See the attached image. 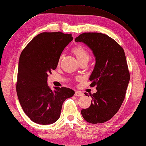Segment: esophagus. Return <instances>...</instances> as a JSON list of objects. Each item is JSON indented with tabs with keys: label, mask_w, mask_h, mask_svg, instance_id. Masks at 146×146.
I'll return each instance as SVG.
<instances>
[{
	"label": "esophagus",
	"mask_w": 146,
	"mask_h": 146,
	"mask_svg": "<svg viewBox=\"0 0 146 146\" xmlns=\"http://www.w3.org/2000/svg\"><path fill=\"white\" fill-rule=\"evenodd\" d=\"M74 95L75 96H83V93L82 92H81L80 91H75Z\"/></svg>",
	"instance_id": "obj_1"
}]
</instances>
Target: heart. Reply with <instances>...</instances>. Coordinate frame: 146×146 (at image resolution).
Instances as JSON below:
<instances>
[{
	"label": "heart",
	"mask_w": 146,
	"mask_h": 146,
	"mask_svg": "<svg viewBox=\"0 0 146 146\" xmlns=\"http://www.w3.org/2000/svg\"><path fill=\"white\" fill-rule=\"evenodd\" d=\"M73 52L74 53L75 55L76 56L77 59L79 62L83 61V60H89V54L86 48L83 47L81 45H78L75 46L73 48ZM62 58V55H61L59 57V62L61 60Z\"/></svg>",
	"instance_id": "obj_1"
}]
</instances>
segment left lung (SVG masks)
Masks as SVG:
<instances>
[{
  "label": "left lung",
  "instance_id": "8db88e82",
  "mask_svg": "<svg viewBox=\"0 0 146 146\" xmlns=\"http://www.w3.org/2000/svg\"><path fill=\"white\" fill-rule=\"evenodd\" d=\"M75 41L86 44L96 57L89 80L90 86H96L97 92L90 95L91 105L81 110V114L89 123H104L118 111L125 97L130 74L125 51L115 40L101 33H83ZM84 94L89 96L87 93Z\"/></svg>",
  "mask_w": 146,
  "mask_h": 146
}]
</instances>
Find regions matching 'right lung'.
Wrapping results in <instances>:
<instances>
[{"label": "right lung", "instance_id": "obj_1", "mask_svg": "<svg viewBox=\"0 0 146 146\" xmlns=\"http://www.w3.org/2000/svg\"><path fill=\"white\" fill-rule=\"evenodd\" d=\"M72 39V34L43 32L21 52L16 90L23 111L35 123H54L60 117L63 102L74 95L73 90L65 87H55L52 90L47 84L48 74L56 69L62 52Z\"/></svg>", "mask_w": 146, "mask_h": 146}]
</instances>
